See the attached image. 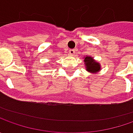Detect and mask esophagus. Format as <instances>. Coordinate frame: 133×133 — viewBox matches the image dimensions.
Listing matches in <instances>:
<instances>
[{"instance_id":"1","label":"esophagus","mask_w":133,"mask_h":133,"mask_svg":"<svg viewBox=\"0 0 133 133\" xmlns=\"http://www.w3.org/2000/svg\"><path fill=\"white\" fill-rule=\"evenodd\" d=\"M75 51H76V49H70V50H69V54H70V55H74L75 54Z\"/></svg>"}]
</instances>
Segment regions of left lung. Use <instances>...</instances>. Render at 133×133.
<instances>
[{"mask_svg":"<svg viewBox=\"0 0 133 133\" xmlns=\"http://www.w3.org/2000/svg\"><path fill=\"white\" fill-rule=\"evenodd\" d=\"M85 65H86V68L87 70L91 72H96L98 71H99L101 69L100 67V64H98L96 61H95L91 57H86L84 59Z\"/></svg>","mask_w":133,"mask_h":133,"instance_id":"8db88e82","label":"left lung"}]
</instances>
